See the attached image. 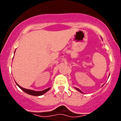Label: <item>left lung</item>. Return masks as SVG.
I'll list each match as a JSON object with an SVG mask.
<instances>
[{
    "label": "left lung",
    "instance_id": "obj_1",
    "mask_svg": "<svg viewBox=\"0 0 121 121\" xmlns=\"http://www.w3.org/2000/svg\"><path fill=\"white\" fill-rule=\"evenodd\" d=\"M74 88H75V90H77L78 91H79V92H81V93H83V94H84V92H82V91H81V90H80V89L77 88H75V87H74Z\"/></svg>",
    "mask_w": 121,
    "mask_h": 121
}]
</instances>
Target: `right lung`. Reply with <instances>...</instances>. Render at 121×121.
Wrapping results in <instances>:
<instances>
[{"instance_id":"1","label":"right lung","mask_w":121,"mask_h":121,"mask_svg":"<svg viewBox=\"0 0 121 121\" xmlns=\"http://www.w3.org/2000/svg\"><path fill=\"white\" fill-rule=\"evenodd\" d=\"M16 52V51H15ZM15 53V52H14ZM16 85H17L18 86H19V88H20V89H21L22 91H24V92H26V93L28 94L29 95H33V96H40V95H43L44 94H45L46 92H47V91H49L51 89V87L50 88H48L46 89V90H43V91H33V90H28V89H26V88H24L22 87V86H20V85H19V84H17V82H16Z\"/></svg>"}]
</instances>
